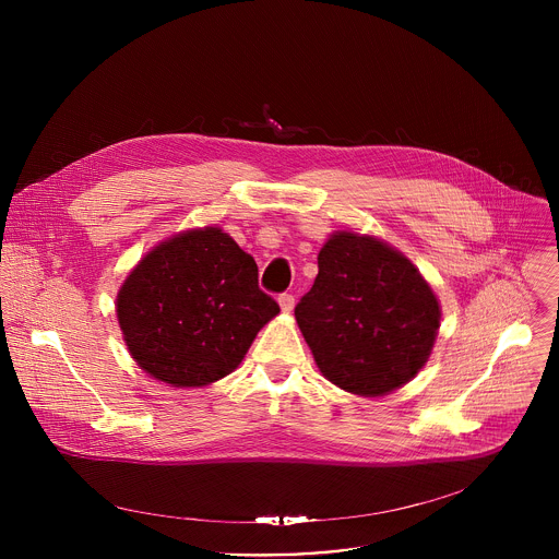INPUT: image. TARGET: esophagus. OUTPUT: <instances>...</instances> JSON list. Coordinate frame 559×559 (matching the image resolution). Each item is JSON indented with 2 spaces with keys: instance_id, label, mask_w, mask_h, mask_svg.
Masks as SVG:
<instances>
[{
  "instance_id": "34e87169",
  "label": "esophagus",
  "mask_w": 559,
  "mask_h": 559,
  "mask_svg": "<svg viewBox=\"0 0 559 559\" xmlns=\"http://www.w3.org/2000/svg\"><path fill=\"white\" fill-rule=\"evenodd\" d=\"M294 302H296V300H294L292 294H281V296H278V305H281L283 311H292V309H294Z\"/></svg>"
}]
</instances>
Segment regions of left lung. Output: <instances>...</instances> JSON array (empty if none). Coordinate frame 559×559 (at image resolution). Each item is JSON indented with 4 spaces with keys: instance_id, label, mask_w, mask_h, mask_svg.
Returning <instances> with one entry per match:
<instances>
[{
    "instance_id": "8db88e82",
    "label": "left lung",
    "mask_w": 559,
    "mask_h": 559,
    "mask_svg": "<svg viewBox=\"0 0 559 559\" xmlns=\"http://www.w3.org/2000/svg\"><path fill=\"white\" fill-rule=\"evenodd\" d=\"M328 380L382 395L427 362L440 305L420 272L373 236L336 231L318 254V276L294 309Z\"/></svg>"
}]
</instances>
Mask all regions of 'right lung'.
Returning a JSON list of instances; mask_svg holds the SVG:
<instances>
[{"mask_svg": "<svg viewBox=\"0 0 559 559\" xmlns=\"http://www.w3.org/2000/svg\"><path fill=\"white\" fill-rule=\"evenodd\" d=\"M278 311L259 287L254 259L218 227L156 246L117 296L132 358L173 386H203L234 371Z\"/></svg>", "mask_w": 559, "mask_h": 559, "instance_id": "right-lung-1", "label": "right lung"}]
</instances>
